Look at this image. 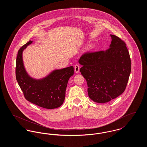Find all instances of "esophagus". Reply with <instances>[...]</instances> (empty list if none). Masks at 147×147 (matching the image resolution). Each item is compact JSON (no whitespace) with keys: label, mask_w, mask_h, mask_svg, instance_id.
Here are the masks:
<instances>
[{"label":"esophagus","mask_w":147,"mask_h":147,"mask_svg":"<svg viewBox=\"0 0 147 147\" xmlns=\"http://www.w3.org/2000/svg\"><path fill=\"white\" fill-rule=\"evenodd\" d=\"M80 69V65L78 64H76L74 66V70L76 73H78Z\"/></svg>","instance_id":"1"}]
</instances>
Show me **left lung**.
I'll list each match as a JSON object with an SVG mask.
<instances>
[{
  "instance_id": "8db88e82",
  "label": "left lung",
  "mask_w": 147,
  "mask_h": 147,
  "mask_svg": "<svg viewBox=\"0 0 147 147\" xmlns=\"http://www.w3.org/2000/svg\"><path fill=\"white\" fill-rule=\"evenodd\" d=\"M110 48L86 52L80 57L82 75L88 84L89 97L98 103L109 102L126 89L131 71V61L126 43L111 35Z\"/></svg>"
}]
</instances>
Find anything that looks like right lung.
<instances>
[{
  "instance_id": "obj_1",
  "label": "right lung",
  "mask_w": 147,
  "mask_h": 147,
  "mask_svg": "<svg viewBox=\"0 0 147 147\" xmlns=\"http://www.w3.org/2000/svg\"><path fill=\"white\" fill-rule=\"evenodd\" d=\"M32 42L29 41L18 51L15 69L16 80L28 101L45 109H56L63 104L68 82L74 74V68L70 66L54 70L41 80L31 78L24 68L22 53Z\"/></svg>"
}]
</instances>
